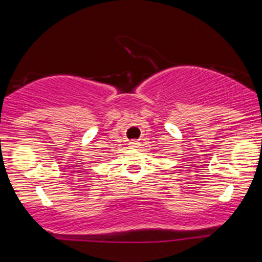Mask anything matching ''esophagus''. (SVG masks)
<instances>
[{
	"label": "esophagus",
	"instance_id": "1",
	"mask_svg": "<svg viewBox=\"0 0 262 262\" xmlns=\"http://www.w3.org/2000/svg\"><path fill=\"white\" fill-rule=\"evenodd\" d=\"M129 146H130L132 149H135V148H138V146H139V143H138L137 140H132L130 143H129Z\"/></svg>",
	"mask_w": 262,
	"mask_h": 262
}]
</instances>
